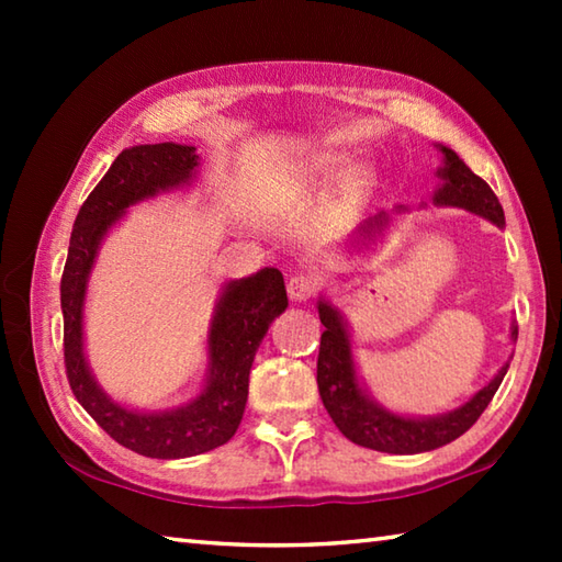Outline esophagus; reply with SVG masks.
<instances>
[{
	"instance_id": "1",
	"label": "esophagus",
	"mask_w": 562,
	"mask_h": 562,
	"mask_svg": "<svg viewBox=\"0 0 562 562\" xmlns=\"http://www.w3.org/2000/svg\"><path fill=\"white\" fill-rule=\"evenodd\" d=\"M322 290V284L317 278H312V274H294V278H290L288 282V294L290 300L294 302H307L312 297H317Z\"/></svg>"
}]
</instances>
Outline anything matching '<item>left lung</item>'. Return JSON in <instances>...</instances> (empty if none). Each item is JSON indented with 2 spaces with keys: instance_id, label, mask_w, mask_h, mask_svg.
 Here are the masks:
<instances>
[{
  "instance_id": "obj_1",
  "label": "left lung",
  "mask_w": 562,
  "mask_h": 562,
  "mask_svg": "<svg viewBox=\"0 0 562 562\" xmlns=\"http://www.w3.org/2000/svg\"><path fill=\"white\" fill-rule=\"evenodd\" d=\"M441 150L446 156V168H441L443 186L436 193V203L459 205L475 215L488 217L498 227L506 225L503 207L486 180L475 176L451 148L441 146ZM382 221L384 217H376L374 225H382ZM319 319L325 325L317 357V386L322 404H325L331 422L337 424V429L349 441L374 451L422 453L459 439L486 412L493 394L498 392L503 376L508 372L506 364L488 386H483L469 404H463L451 414L436 418H404L389 414L386 408L372 404L361 394L349 351V337L337 310H331L327 302H319ZM510 337L518 339V327H513Z\"/></svg>"
}]
</instances>
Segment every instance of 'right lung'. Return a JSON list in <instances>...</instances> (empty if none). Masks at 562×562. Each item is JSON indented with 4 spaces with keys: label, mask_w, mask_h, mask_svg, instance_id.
Returning a JSON list of instances; mask_svg holds the SVG:
<instances>
[{
    "label": "right lung",
    "mask_w": 562,
    "mask_h": 562,
    "mask_svg": "<svg viewBox=\"0 0 562 562\" xmlns=\"http://www.w3.org/2000/svg\"><path fill=\"white\" fill-rule=\"evenodd\" d=\"M193 146L156 144L121 150L106 176L91 190L74 221L61 274L64 367L74 396L113 441L148 459H186L233 439L247 402V376L270 322L288 307L278 268H265L225 288L211 337V376L203 394L166 414H138L113 404L89 374L81 349V307L87 278L101 237L128 205L193 178Z\"/></svg>",
    "instance_id": "obj_1"
}]
</instances>
